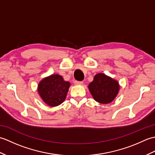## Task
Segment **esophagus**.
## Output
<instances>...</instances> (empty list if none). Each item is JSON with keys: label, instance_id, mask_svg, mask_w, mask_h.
<instances>
[{"label": "esophagus", "instance_id": "34e87169", "mask_svg": "<svg viewBox=\"0 0 155 155\" xmlns=\"http://www.w3.org/2000/svg\"><path fill=\"white\" fill-rule=\"evenodd\" d=\"M74 83V84L76 85H82L83 84V83L82 81H75Z\"/></svg>", "mask_w": 155, "mask_h": 155}]
</instances>
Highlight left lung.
Here are the masks:
<instances>
[{"mask_svg": "<svg viewBox=\"0 0 155 155\" xmlns=\"http://www.w3.org/2000/svg\"><path fill=\"white\" fill-rule=\"evenodd\" d=\"M88 90L94 101L101 104H108L116 98L120 90L118 82L104 73L94 75L88 84Z\"/></svg>", "mask_w": 155, "mask_h": 155, "instance_id": "8db88e82", "label": "left lung"}]
</instances>
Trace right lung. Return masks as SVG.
Returning <instances> with one entry per match:
<instances>
[{
	"instance_id": "obj_1",
	"label": "right lung",
	"mask_w": 155,
	"mask_h": 155,
	"mask_svg": "<svg viewBox=\"0 0 155 155\" xmlns=\"http://www.w3.org/2000/svg\"><path fill=\"white\" fill-rule=\"evenodd\" d=\"M71 83L61 75L51 74L39 82L38 93L41 99L49 107H57L64 101Z\"/></svg>"
}]
</instances>
